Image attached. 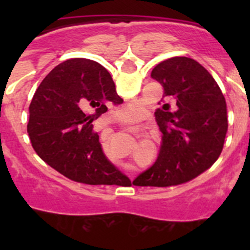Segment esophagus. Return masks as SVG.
<instances>
[{
    "instance_id": "1",
    "label": "esophagus",
    "mask_w": 250,
    "mask_h": 250,
    "mask_svg": "<svg viewBox=\"0 0 250 250\" xmlns=\"http://www.w3.org/2000/svg\"><path fill=\"white\" fill-rule=\"evenodd\" d=\"M115 120H118V118H115ZM129 129H130V130H132V131H135V130H136L135 127H132V126H131V127H129Z\"/></svg>"
}]
</instances>
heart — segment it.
Masks as SVG:
<instances>
[{"label":"heart","mask_w":250,"mask_h":250,"mask_svg":"<svg viewBox=\"0 0 250 250\" xmlns=\"http://www.w3.org/2000/svg\"><path fill=\"white\" fill-rule=\"evenodd\" d=\"M143 112H144V105L141 103L127 104L119 110L121 118L126 119V120H136L143 115Z\"/></svg>","instance_id":"heart-1"}]
</instances>
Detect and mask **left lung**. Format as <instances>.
Here are the masks:
<instances>
[{"label":"left lung","instance_id":"1","mask_svg":"<svg viewBox=\"0 0 250 250\" xmlns=\"http://www.w3.org/2000/svg\"><path fill=\"white\" fill-rule=\"evenodd\" d=\"M151 77L164 87L165 104L155 112L163 145L155 164L132 184H184L219 158L228 130L227 103L214 77L189 57L161 61L152 68Z\"/></svg>","mask_w":250,"mask_h":250}]
</instances>
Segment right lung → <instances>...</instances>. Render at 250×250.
<instances>
[{"label":"right lung","mask_w":250,"mask_h":250,"mask_svg":"<svg viewBox=\"0 0 250 250\" xmlns=\"http://www.w3.org/2000/svg\"><path fill=\"white\" fill-rule=\"evenodd\" d=\"M123 103L111 75L87 59L63 61L40 83L28 107L27 132L37 155L74 182L126 184L104 156L92 121L107 103Z\"/></svg>","instance_id":"1"}]
</instances>
